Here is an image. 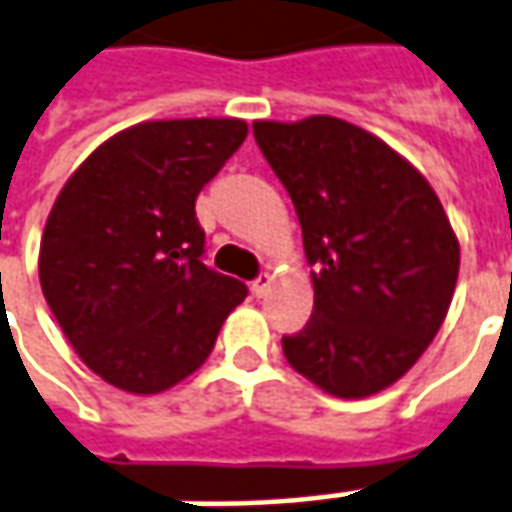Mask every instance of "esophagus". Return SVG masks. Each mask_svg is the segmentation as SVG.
I'll list each match as a JSON object with an SVG mask.
<instances>
[{
	"label": "esophagus",
	"mask_w": 512,
	"mask_h": 512,
	"mask_svg": "<svg viewBox=\"0 0 512 512\" xmlns=\"http://www.w3.org/2000/svg\"><path fill=\"white\" fill-rule=\"evenodd\" d=\"M271 282H274V277H271L268 271L266 274H260V277L249 285V288H252V296H257V299H260V296H266V293L271 291Z\"/></svg>",
	"instance_id": "obj_1"
}]
</instances>
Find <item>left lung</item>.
<instances>
[{
  "mask_svg": "<svg viewBox=\"0 0 512 512\" xmlns=\"http://www.w3.org/2000/svg\"><path fill=\"white\" fill-rule=\"evenodd\" d=\"M255 141L291 196L313 266V316L282 352L338 399L405 377L452 305L460 244L424 174L335 116L255 121Z\"/></svg>",
  "mask_w": 512,
  "mask_h": 512,
  "instance_id": "obj_1",
  "label": "left lung"
}]
</instances>
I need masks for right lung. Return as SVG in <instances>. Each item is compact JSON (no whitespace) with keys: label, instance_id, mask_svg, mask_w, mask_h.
<instances>
[{"label":"right lung","instance_id":"add662e5","mask_svg":"<svg viewBox=\"0 0 512 512\" xmlns=\"http://www.w3.org/2000/svg\"><path fill=\"white\" fill-rule=\"evenodd\" d=\"M241 119L144 121L96 146L57 194L38 277L85 366L169 391L213 352L244 282L205 266L196 196L244 144Z\"/></svg>","mask_w":512,"mask_h":512}]
</instances>
